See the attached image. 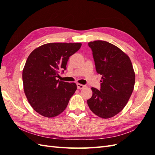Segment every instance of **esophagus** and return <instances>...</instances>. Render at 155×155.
<instances>
[{
    "instance_id": "obj_1",
    "label": "esophagus",
    "mask_w": 155,
    "mask_h": 155,
    "mask_svg": "<svg viewBox=\"0 0 155 155\" xmlns=\"http://www.w3.org/2000/svg\"><path fill=\"white\" fill-rule=\"evenodd\" d=\"M85 87V85H81V84H79V83H78V84H77V87H78V89H79V90H81V89Z\"/></svg>"
}]
</instances>
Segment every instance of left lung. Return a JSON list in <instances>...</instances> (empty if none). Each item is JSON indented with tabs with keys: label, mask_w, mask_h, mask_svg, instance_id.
<instances>
[{
	"label": "left lung",
	"mask_w": 155,
	"mask_h": 155,
	"mask_svg": "<svg viewBox=\"0 0 155 155\" xmlns=\"http://www.w3.org/2000/svg\"><path fill=\"white\" fill-rule=\"evenodd\" d=\"M92 51L96 72L101 75L100 90L92 87L87 100L90 109L102 118L113 117L126 105L132 94L135 74L128 55L104 41L88 43Z\"/></svg>",
	"instance_id": "left-lung-1"
}]
</instances>
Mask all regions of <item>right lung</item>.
<instances>
[{
    "label": "right lung",
    "mask_w": 155,
    "mask_h": 155,
    "mask_svg": "<svg viewBox=\"0 0 155 155\" xmlns=\"http://www.w3.org/2000/svg\"><path fill=\"white\" fill-rule=\"evenodd\" d=\"M81 46V43H48L28 56L22 71L23 85L28 101L37 113L52 118L66 109L77 85L57 78L67 69L70 56Z\"/></svg>",
    "instance_id": "right-lung-1"
}]
</instances>
